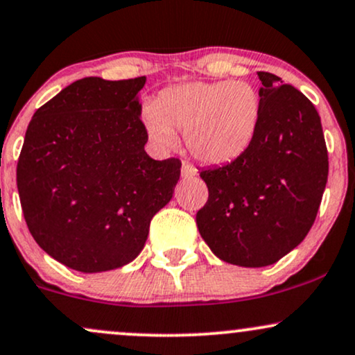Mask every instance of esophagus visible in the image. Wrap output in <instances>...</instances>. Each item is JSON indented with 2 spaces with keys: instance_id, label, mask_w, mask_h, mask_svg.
<instances>
[{
  "instance_id": "esophagus-1",
  "label": "esophagus",
  "mask_w": 355,
  "mask_h": 355,
  "mask_svg": "<svg viewBox=\"0 0 355 355\" xmlns=\"http://www.w3.org/2000/svg\"><path fill=\"white\" fill-rule=\"evenodd\" d=\"M182 177L183 178H195L196 177V168L193 165L187 164V162H183L182 165Z\"/></svg>"
}]
</instances>
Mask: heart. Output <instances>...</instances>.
Returning <instances> with one entry per match:
<instances>
[{"label":"heart","mask_w":355,"mask_h":355,"mask_svg":"<svg viewBox=\"0 0 355 355\" xmlns=\"http://www.w3.org/2000/svg\"><path fill=\"white\" fill-rule=\"evenodd\" d=\"M261 121V97L245 80H193L170 85L145 112L148 137L162 148L185 134L191 155L205 165H228L253 145Z\"/></svg>","instance_id":"1"}]
</instances>
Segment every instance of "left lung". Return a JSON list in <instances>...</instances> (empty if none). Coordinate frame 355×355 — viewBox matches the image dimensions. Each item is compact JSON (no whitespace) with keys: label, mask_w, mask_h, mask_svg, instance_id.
<instances>
[{"label":"left lung","mask_w":355,"mask_h":355,"mask_svg":"<svg viewBox=\"0 0 355 355\" xmlns=\"http://www.w3.org/2000/svg\"><path fill=\"white\" fill-rule=\"evenodd\" d=\"M261 121L233 164L200 172L208 202L196 226L220 259L243 268L275 264L304 240L327 183L321 117L304 94L258 72Z\"/></svg>","instance_id":"1"}]
</instances>
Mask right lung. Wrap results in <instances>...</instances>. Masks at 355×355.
I'll return each instance as SVG.
<instances>
[{
  "mask_svg": "<svg viewBox=\"0 0 355 355\" xmlns=\"http://www.w3.org/2000/svg\"><path fill=\"white\" fill-rule=\"evenodd\" d=\"M147 78H84L34 112L16 182L24 220L42 250L80 272L125 266L172 200L180 160H153L140 121Z\"/></svg>",
  "mask_w": 355,
  "mask_h": 355,
  "instance_id": "right-lung-1",
  "label": "right lung"
}]
</instances>
